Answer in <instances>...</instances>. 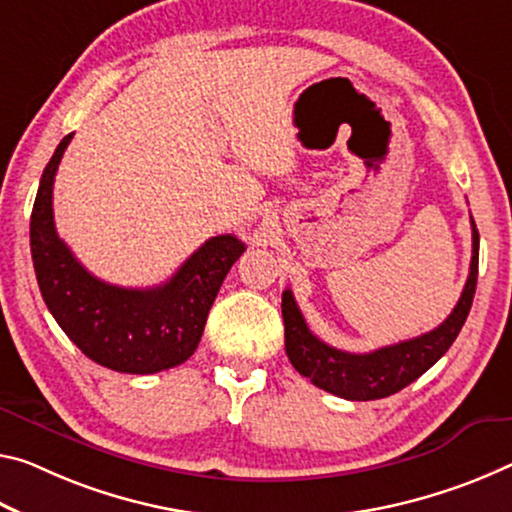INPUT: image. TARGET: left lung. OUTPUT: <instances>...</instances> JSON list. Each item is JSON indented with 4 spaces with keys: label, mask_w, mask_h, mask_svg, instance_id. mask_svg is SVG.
<instances>
[{
    "label": "left lung",
    "mask_w": 512,
    "mask_h": 512,
    "mask_svg": "<svg viewBox=\"0 0 512 512\" xmlns=\"http://www.w3.org/2000/svg\"><path fill=\"white\" fill-rule=\"evenodd\" d=\"M478 278V230L472 218V264L462 296L453 312L435 330L415 339L383 346L371 353H346L314 337L300 314L291 291H282L285 348L294 369L310 378L316 387L348 401L385 399L426 373L456 342L472 310Z\"/></svg>",
    "instance_id": "8db88e82"
}]
</instances>
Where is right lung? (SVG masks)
<instances>
[{"label":"right lung","mask_w":512,"mask_h":512,"mask_svg":"<svg viewBox=\"0 0 512 512\" xmlns=\"http://www.w3.org/2000/svg\"><path fill=\"white\" fill-rule=\"evenodd\" d=\"M68 134L45 166L31 212V259L47 310L70 342L102 367L157 373L186 362L198 348L207 314L227 271L246 246L221 234L193 253L164 285L125 289L88 273L54 227L52 189Z\"/></svg>","instance_id":"obj_1"}]
</instances>
